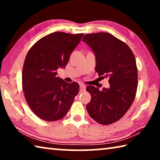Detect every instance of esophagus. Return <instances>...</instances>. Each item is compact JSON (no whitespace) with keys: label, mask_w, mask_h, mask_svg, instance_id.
<instances>
[{"label":"esophagus","mask_w":160,"mask_h":160,"mask_svg":"<svg viewBox=\"0 0 160 160\" xmlns=\"http://www.w3.org/2000/svg\"><path fill=\"white\" fill-rule=\"evenodd\" d=\"M80 91L81 92H85V85H80Z\"/></svg>","instance_id":"esophagus-1"}]
</instances>
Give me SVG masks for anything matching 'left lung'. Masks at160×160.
<instances>
[{"label":"left lung","mask_w":160,"mask_h":160,"mask_svg":"<svg viewBox=\"0 0 160 160\" xmlns=\"http://www.w3.org/2000/svg\"><path fill=\"white\" fill-rule=\"evenodd\" d=\"M82 41L95 53L99 76L109 78L110 88L99 90L89 85L91 101L86 106L92 118L102 125H109L128 112L136 95L138 70L135 56L125 42L107 32L88 34Z\"/></svg>","instance_id":"8db88e82"}]
</instances>
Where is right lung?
Masks as SVG:
<instances>
[{
	"instance_id": "right-lung-1",
	"label": "right lung",
	"mask_w": 160,
	"mask_h": 160,
	"mask_svg": "<svg viewBox=\"0 0 160 160\" xmlns=\"http://www.w3.org/2000/svg\"><path fill=\"white\" fill-rule=\"evenodd\" d=\"M84 34L56 32L35 43L29 50L22 70V90L29 107L47 121L63 118L79 92V84L56 77L65 68Z\"/></svg>"
}]
</instances>
